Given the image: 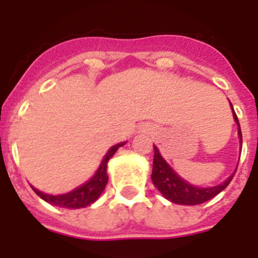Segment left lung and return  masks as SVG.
I'll return each instance as SVG.
<instances>
[{"mask_svg": "<svg viewBox=\"0 0 258 258\" xmlns=\"http://www.w3.org/2000/svg\"><path fill=\"white\" fill-rule=\"evenodd\" d=\"M233 111V117L238 124V138L242 143V134H241V127L237 119V115L233 109V105L230 103ZM236 174V171H234ZM234 174L229 176L224 183L217 184L213 187H197L194 184H190L184 179H182L178 174L169 166V163L163 159V157L159 153V150L154 146V162H153V179L154 186L161 191V194L165 197L166 200L171 201L174 204L178 205H200L204 204L206 201L212 200L213 197L220 194L224 190L230 180L233 179Z\"/></svg>", "mask_w": 258, "mask_h": 258, "instance_id": "8db88e82", "label": "left lung"}]
</instances>
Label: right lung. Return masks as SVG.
Returning a JSON list of instances; mask_svg holds the SVG:
<instances>
[{
  "mask_svg": "<svg viewBox=\"0 0 258 258\" xmlns=\"http://www.w3.org/2000/svg\"><path fill=\"white\" fill-rule=\"evenodd\" d=\"M125 142H121L119 145L112 146L108 150V153L105 154L103 161H101L100 166L97 171L95 172V175L86 182L82 186H79L72 191L67 192V194H60V196H49L45 192L40 191L37 188H33V191L37 194L41 200H44L48 204L53 205V206H58V208H67V209H80L89 206L93 204L95 201L100 197V194L104 190L105 184L108 182V175H107V163L112 158V155L117 151L119 147L124 146Z\"/></svg>",
  "mask_w": 258,
  "mask_h": 258,
  "instance_id": "obj_1",
  "label": "right lung"
}]
</instances>
